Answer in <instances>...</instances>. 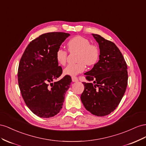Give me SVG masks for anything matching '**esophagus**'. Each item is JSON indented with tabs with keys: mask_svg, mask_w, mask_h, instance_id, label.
I'll return each mask as SVG.
<instances>
[{
	"mask_svg": "<svg viewBox=\"0 0 146 146\" xmlns=\"http://www.w3.org/2000/svg\"><path fill=\"white\" fill-rule=\"evenodd\" d=\"M72 80L73 82H77V81H78V79L77 77L74 76V77L72 78Z\"/></svg>",
	"mask_w": 146,
	"mask_h": 146,
	"instance_id": "obj_1",
	"label": "esophagus"
}]
</instances>
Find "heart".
Masks as SVG:
<instances>
[{
  "mask_svg": "<svg viewBox=\"0 0 146 146\" xmlns=\"http://www.w3.org/2000/svg\"><path fill=\"white\" fill-rule=\"evenodd\" d=\"M69 51L78 52L76 64H70L64 70V74L66 76H75L84 72L86 64L91 66L97 63L99 58V52L97 46L90 44V41L81 36H74L70 39L67 44ZM56 61L61 65H64L66 62L67 52L62 49H58L55 54Z\"/></svg>",
  "mask_w": 146,
  "mask_h": 146,
  "instance_id": "1",
  "label": "heart"
}]
</instances>
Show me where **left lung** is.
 Here are the masks:
<instances>
[{
  "mask_svg": "<svg viewBox=\"0 0 146 146\" xmlns=\"http://www.w3.org/2000/svg\"><path fill=\"white\" fill-rule=\"evenodd\" d=\"M99 44V60L85 73L84 90L81 95L86 109L97 116L110 114L117 107L125 92L127 66L123 56L113 42L92 34Z\"/></svg>",
  "mask_w": 146,
  "mask_h": 146,
  "instance_id": "obj_1",
  "label": "left lung"
}]
</instances>
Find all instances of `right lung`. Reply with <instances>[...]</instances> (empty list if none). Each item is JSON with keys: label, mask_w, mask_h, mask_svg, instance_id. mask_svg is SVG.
<instances>
[{"label": "right lung", "mask_w": 146, "mask_h": 146, "mask_svg": "<svg viewBox=\"0 0 146 146\" xmlns=\"http://www.w3.org/2000/svg\"><path fill=\"white\" fill-rule=\"evenodd\" d=\"M70 35L49 32L40 35L28 44L20 60L18 80L22 97L27 107L37 116L49 118L58 114L72 82L62 73L55 54Z\"/></svg>", "instance_id": "right-lung-1"}]
</instances>
